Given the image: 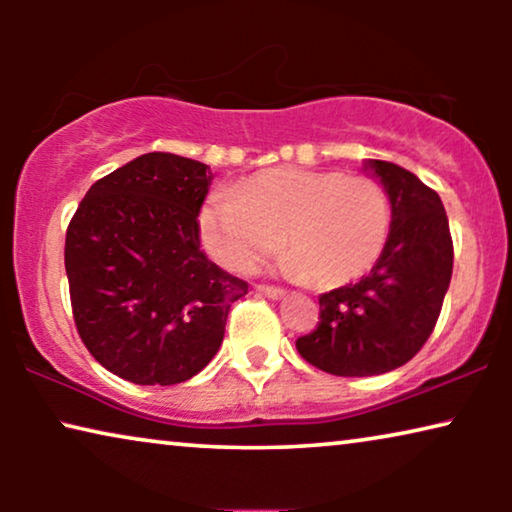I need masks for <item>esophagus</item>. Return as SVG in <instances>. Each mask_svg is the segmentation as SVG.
Instances as JSON below:
<instances>
[{"mask_svg":"<svg viewBox=\"0 0 512 512\" xmlns=\"http://www.w3.org/2000/svg\"><path fill=\"white\" fill-rule=\"evenodd\" d=\"M256 291L263 293V296L272 298V300H277V298L284 296V291L279 289V286H270V284H256Z\"/></svg>","mask_w":512,"mask_h":512,"instance_id":"obj_1","label":"esophagus"}]
</instances>
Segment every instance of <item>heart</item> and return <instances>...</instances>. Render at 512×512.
<instances>
[{
	"label": "heart",
	"instance_id": "1",
	"mask_svg": "<svg viewBox=\"0 0 512 512\" xmlns=\"http://www.w3.org/2000/svg\"><path fill=\"white\" fill-rule=\"evenodd\" d=\"M389 233L380 181L338 170H263L235 193H214L200 214L202 242L221 265L254 268L282 237L284 270L321 289L366 275Z\"/></svg>",
	"mask_w": 512,
	"mask_h": 512
}]
</instances>
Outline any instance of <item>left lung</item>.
Masks as SVG:
<instances>
[{
  "mask_svg": "<svg viewBox=\"0 0 512 512\" xmlns=\"http://www.w3.org/2000/svg\"><path fill=\"white\" fill-rule=\"evenodd\" d=\"M368 167L391 200L387 247L361 282L321 293L317 328L296 340L307 363L340 377L408 363L436 328L452 279L454 247L438 193L387 160Z\"/></svg>",
  "mask_w": 512,
  "mask_h": 512,
  "instance_id": "left-lung-1",
  "label": "left lung"
}]
</instances>
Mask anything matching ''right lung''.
Wrapping results in <instances>:
<instances>
[{
    "label": "right lung",
    "instance_id": "right-lung-1",
    "mask_svg": "<svg viewBox=\"0 0 512 512\" xmlns=\"http://www.w3.org/2000/svg\"><path fill=\"white\" fill-rule=\"evenodd\" d=\"M209 167L144 153L97 179L65 237L69 300L97 363L132 384H179L219 352L230 305L249 284L200 242Z\"/></svg>",
    "mask_w": 512,
    "mask_h": 512
}]
</instances>
